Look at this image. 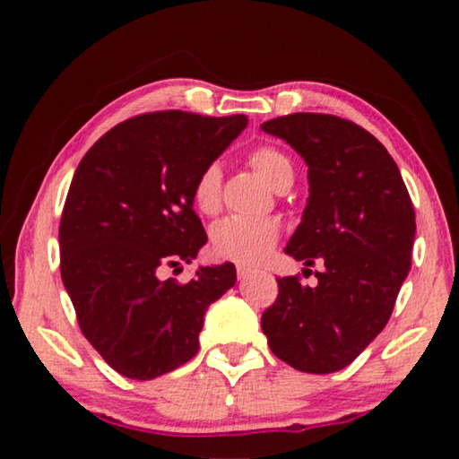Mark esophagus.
<instances>
[{
    "label": "esophagus",
    "mask_w": 459,
    "mask_h": 459,
    "mask_svg": "<svg viewBox=\"0 0 459 459\" xmlns=\"http://www.w3.org/2000/svg\"><path fill=\"white\" fill-rule=\"evenodd\" d=\"M253 271H251V267H245V265H237V275H238V279H247L248 275H251Z\"/></svg>",
    "instance_id": "1"
}]
</instances>
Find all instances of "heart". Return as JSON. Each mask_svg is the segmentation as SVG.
I'll use <instances>...</instances> for the list:
<instances>
[{
	"label": "heart",
	"mask_w": 459,
	"mask_h": 459,
	"mask_svg": "<svg viewBox=\"0 0 459 459\" xmlns=\"http://www.w3.org/2000/svg\"><path fill=\"white\" fill-rule=\"evenodd\" d=\"M248 164L271 188L281 190L293 182V164L275 145H261L248 153ZM222 174L219 164H208L192 186L194 206L202 214L214 216L221 211ZM279 238V227L271 219L229 216L212 229V251L216 257L255 265L271 253Z\"/></svg>",
	"instance_id": "heart-1"
}]
</instances>
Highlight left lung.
Here are the masks:
<instances>
[{
  "instance_id": "left-lung-1",
  "label": "left lung",
  "mask_w": 459,
  "mask_h": 459,
  "mask_svg": "<svg viewBox=\"0 0 459 459\" xmlns=\"http://www.w3.org/2000/svg\"><path fill=\"white\" fill-rule=\"evenodd\" d=\"M261 129L285 139L307 164V206L285 253L307 267L324 265L314 287L299 275L277 279L261 328L277 359L328 375L348 367L393 314L411 269L413 202L386 147L352 121L291 113Z\"/></svg>"
}]
</instances>
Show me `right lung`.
I'll list each match as a JSON object with an SVG mask.
<instances>
[{
  "label": "right lung",
  "mask_w": 459,
  "mask_h": 459,
  "mask_svg": "<svg viewBox=\"0 0 459 459\" xmlns=\"http://www.w3.org/2000/svg\"><path fill=\"white\" fill-rule=\"evenodd\" d=\"M247 123L143 113L108 129L76 168L58 230L62 283L84 338L123 377L150 380L188 362L208 306L237 281L232 263L200 267L188 283L160 275L208 240L192 186Z\"/></svg>",
  "instance_id": "1"
}]
</instances>
